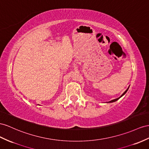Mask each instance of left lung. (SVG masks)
I'll use <instances>...</instances> for the list:
<instances>
[{
  "instance_id": "8db88e82",
  "label": "left lung",
  "mask_w": 149,
  "mask_h": 149,
  "mask_svg": "<svg viewBox=\"0 0 149 149\" xmlns=\"http://www.w3.org/2000/svg\"><path fill=\"white\" fill-rule=\"evenodd\" d=\"M128 88H129V87H128ZM128 89H127V90H126V91H125V92L123 93V94H122V95H121V96H120V97H118V98H117V99H115V100H111V101H109V102H114V101H116L117 100H119V99H120V98L121 97H122V96H123V95H124V94H125L126 93H127V91H128Z\"/></svg>"
}]
</instances>
